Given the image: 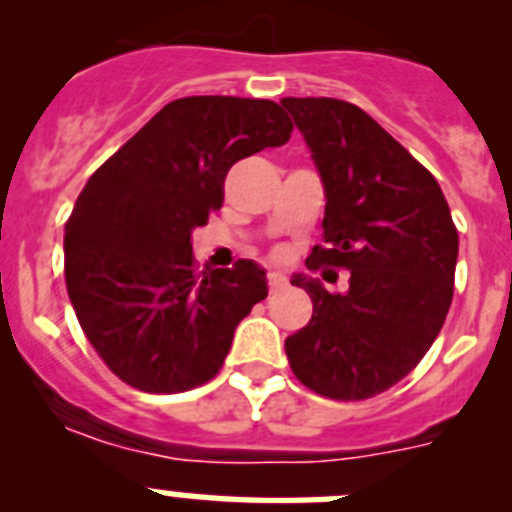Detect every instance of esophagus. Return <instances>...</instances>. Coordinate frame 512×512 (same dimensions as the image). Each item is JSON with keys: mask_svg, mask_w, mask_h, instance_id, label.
I'll list each match as a JSON object with an SVG mask.
<instances>
[{"mask_svg": "<svg viewBox=\"0 0 512 512\" xmlns=\"http://www.w3.org/2000/svg\"><path fill=\"white\" fill-rule=\"evenodd\" d=\"M284 284H287L284 274H279V271H269V289H271V292H277V289H282Z\"/></svg>", "mask_w": 512, "mask_h": 512, "instance_id": "obj_1", "label": "esophagus"}]
</instances>
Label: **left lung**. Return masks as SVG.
I'll return each instance as SVG.
<instances>
[{
    "label": "left lung",
    "mask_w": 512,
    "mask_h": 512,
    "mask_svg": "<svg viewBox=\"0 0 512 512\" xmlns=\"http://www.w3.org/2000/svg\"><path fill=\"white\" fill-rule=\"evenodd\" d=\"M325 189L310 269L351 271L346 292L295 274L312 318L284 341L295 377L333 400H366L413 372L454 297L459 233L441 187L377 120L330 97L282 99Z\"/></svg>",
    "instance_id": "obj_1"
}]
</instances>
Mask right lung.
<instances>
[{
    "label": "right lung",
    "instance_id": "1",
    "mask_svg": "<svg viewBox=\"0 0 512 512\" xmlns=\"http://www.w3.org/2000/svg\"><path fill=\"white\" fill-rule=\"evenodd\" d=\"M287 112L271 99L169 102L92 174L71 212L66 289L102 361L140 392L210 382L233 333L269 295L266 271H194L192 230L223 207L230 166L284 146Z\"/></svg>",
    "mask_w": 512,
    "mask_h": 512
}]
</instances>
